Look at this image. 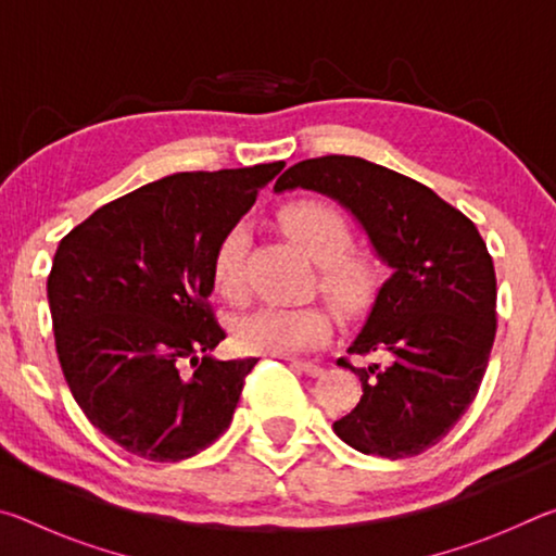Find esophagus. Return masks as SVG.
I'll return each instance as SVG.
<instances>
[{
  "label": "esophagus",
  "mask_w": 556,
  "mask_h": 556,
  "mask_svg": "<svg viewBox=\"0 0 556 556\" xmlns=\"http://www.w3.org/2000/svg\"><path fill=\"white\" fill-rule=\"evenodd\" d=\"M291 368L299 370V372H304V375H308V378H318V375L324 372L321 365L306 363V361H291Z\"/></svg>",
  "instance_id": "34e87169"
}]
</instances>
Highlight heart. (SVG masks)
<instances>
[{
	"mask_svg": "<svg viewBox=\"0 0 556 556\" xmlns=\"http://www.w3.org/2000/svg\"><path fill=\"white\" fill-rule=\"evenodd\" d=\"M281 228L321 267V289L348 314L370 304L378 287V269L363 255H353V232L345 215L324 201H294L279 213ZM248 230L235 225L223 235L211 260L213 289L225 301L242 296V260ZM331 316L321 306H262L240 316L232 326V343L248 355H291L326 343Z\"/></svg>",
	"mask_w": 556,
	"mask_h": 556,
	"instance_id": "1",
	"label": "heart"
}]
</instances>
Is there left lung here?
Instances as JSON below:
<instances>
[{"label": "left lung", "mask_w": 556, "mask_h": 556, "mask_svg": "<svg viewBox=\"0 0 556 556\" xmlns=\"http://www.w3.org/2000/svg\"><path fill=\"white\" fill-rule=\"evenodd\" d=\"M324 193L351 211L392 267L348 353L384 363L351 368L363 397L333 431L361 454L417 456L448 434L476 400L495 341V269L464 213L425 184L361 156L299 162L275 191Z\"/></svg>", "instance_id": "left-lung-1"}]
</instances>
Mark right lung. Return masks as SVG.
Instances as JSON below:
<instances>
[{"label":"right lung","instance_id":"1","mask_svg":"<svg viewBox=\"0 0 556 556\" xmlns=\"http://www.w3.org/2000/svg\"><path fill=\"white\" fill-rule=\"evenodd\" d=\"M281 168L164 176L102 205L55 250L46 289L65 382L129 454L184 460L230 427L257 357H213L225 331L208 306L211 260Z\"/></svg>","mask_w":556,"mask_h":556}]
</instances>
